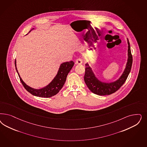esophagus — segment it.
<instances>
[{
    "instance_id": "34e87169",
    "label": "esophagus",
    "mask_w": 147,
    "mask_h": 147,
    "mask_svg": "<svg viewBox=\"0 0 147 147\" xmlns=\"http://www.w3.org/2000/svg\"><path fill=\"white\" fill-rule=\"evenodd\" d=\"M82 63V61L81 58H78L76 60V62L75 64H81Z\"/></svg>"
}]
</instances>
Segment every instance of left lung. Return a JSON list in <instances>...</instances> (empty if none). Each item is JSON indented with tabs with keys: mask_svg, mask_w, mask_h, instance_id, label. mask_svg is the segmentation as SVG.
<instances>
[{
	"mask_svg": "<svg viewBox=\"0 0 147 147\" xmlns=\"http://www.w3.org/2000/svg\"><path fill=\"white\" fill-rule=\"evenodd\" d=\"M127 40L128 44V62L122 75L117 81L110 83L101 82L96 78L88 64L86 63L85 64L84 80L89 90L94 94L100 96L111 95L119 90L127 80L128 75L131 71L133 64V56L130 50V43L128 39Z\"/></svg>",
	"mask_w": 147,
	"mask_h": 147,
	"instance_id": "left-lung-1",
	"label": "left lung"
}]
</instances>
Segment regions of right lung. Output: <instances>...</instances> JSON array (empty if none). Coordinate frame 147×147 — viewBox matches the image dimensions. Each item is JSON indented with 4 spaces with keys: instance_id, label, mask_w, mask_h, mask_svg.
I'll use <instances>...</instances> for the list:
<instances>
[{
    "instance_id": "right-lung-1",
    "label": "right lung",
    "mask_w": 147,
    "mask_h": 147,
    "mask_svg": "<svg viewBox=\"0 0 147 147\" xmlns=\"http://www.w3.org/2000/svg\"><path fill=\"white\" fill-rule=\"evenodd\" d=\"M31 31H30V32ZM74 65V62L73 61L63 63L61 65L57 75L49 85L41 89H34L26 85L22 80V78L19 76V73L17 71V69L16 67V61L15 60L16 69L19 76L20 81L22 83L24 88L31 94L37 97H44V98L51 97L52 96L56 95L59 92V91L62 89V87L63 86L66 81V77L69 72L71 70L72 67Z\"/></svg>"
}]
</instances>
